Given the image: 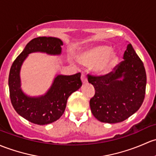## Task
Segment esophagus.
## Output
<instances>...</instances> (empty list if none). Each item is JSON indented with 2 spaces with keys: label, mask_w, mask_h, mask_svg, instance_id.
Wrapping results in <instances>:
<instances>
[{
  "label": "esophagus",
  "mask_w": 156,
  "mask_h": 156,
  "mask_svg": "<svg viewBox=\"0 0 156 156\" xmlns=\"http://www.w3.org/2000/svg\"><path fill=\"white\" fill-rule=\"evenodd\" d=\"M81 81H82L83 83H87V78L86 75H85L84 74H82V75H81Z\"/></svg>",
  "instance_id": "esophagus-1"
}]
</instances>
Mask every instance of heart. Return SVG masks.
Here are the masks:
<instances>
[{
    "label": "heart",
    "instance_id": "heart-1",
    "mask_svg": "<svg viewBox=\"0 0 156 156\" xmlns=\"http://www.w3.org/2000/svg\"><path fill=\"white\" fill-rule=\"evenodd\" d=\"M78 61L83 64L93 65V71L98 74L108 73L118 62L117 54L110 51L107 45H99L83 52L78 57Z\"/></svg>",
    "mask_w": 156,
    "mask_h": 156
}]
</instances>
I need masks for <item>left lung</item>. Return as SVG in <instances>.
Here are the masks:
<instances>
[{"label":"left lung","mask_w":156,"mask_h":156,"mask_svg":"<svg viewBox=\"0 0 156 156\" xmlns=\"http://www.w3.org/2000/svg\"><path fill=\"white\" fill-rule=\"evenodd\" d=\"M123 60L107 75H88V81L96 90L90 106L92 114L100 122H122L137 111L144 101L147 85L145 68L130 43L124 52Z\"/></svg>","instance_id":"1"}]
</instances>
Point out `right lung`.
I'll list each match as a JSON object with an SVG mask.
<instances>
[{"instance_id":"1","label":"right lung","mask_w":156,"mask_h":156,"mask_svg":"<svg viewBox=\"0 0 156 156\" xmlns=\"http://www.w3.org/2000/svg\"><path fill=\"white\" fill-rule=\"evenodd\" d=\"M63 42L55 37H40L33 39L14 60L9 75V96L16 112L37 125H47L57 120L64 113L67 99L82 85L81 73L73 75H58L43 96H27L21 88L20 70L29 54L42 52L50 55L61 54Z\"/></svg>"}]
</instances>
